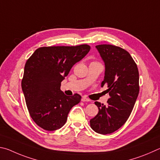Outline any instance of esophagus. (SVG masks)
Listing matches in <instances>:
<instances>
[{"label": "esophagus", "instance_id": "obj_1", "mask_svg": "<svg viewBox=\"0 0 160 160\" xmlns=\"http://www.w3.org/2000/svg\"><path fill=\"white\" fill-rule=\"evenodd\" d=\"M82 102H88V101H90V100H89L88 98H86V97H83L82 98Z\"/></svg>", "mask_w": 160, "mask_h": 160}]
</instances>
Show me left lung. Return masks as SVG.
I'll use <instances>...</instances> for the list:
<instances>
[{"label": "left lung", "instance_id": "obj_1", "mask_svg": "<svg viewBox=\"0 0 160 160\" xmlns=\"http://www.w3.org/2000/svg\"><path fill=\"white\" fill-rule=\"evenodd\" d=\"M104 61L105 72L101 86L107 85L108 106L95 102L98 113L90 120L92 129L100 134L118 130L129 117L139 93V72L129 52L119 46H96Z\"/></svg>", "mask_w": 160, "mask_h": 160}]
</instances>
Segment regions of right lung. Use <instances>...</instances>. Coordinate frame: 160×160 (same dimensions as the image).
<instances>
[{"label": "right lung", "instance_id": "1", "mask_svg": "<svg viewBox=\"0 0 160 160\" xmlns=\"http://www.w3.org/2000/svg\"><path fill=\"white\" fill-rule=\"evenodd\" d=\"M90 49L87 44L41 47L27 60L22 88L30 116L38 127L49 131L62 127L70 110L81 101L77 93L66 96L61 82Z\"/></svg>", "mask_w": 160, "mask_h": 160}]
</instances>
